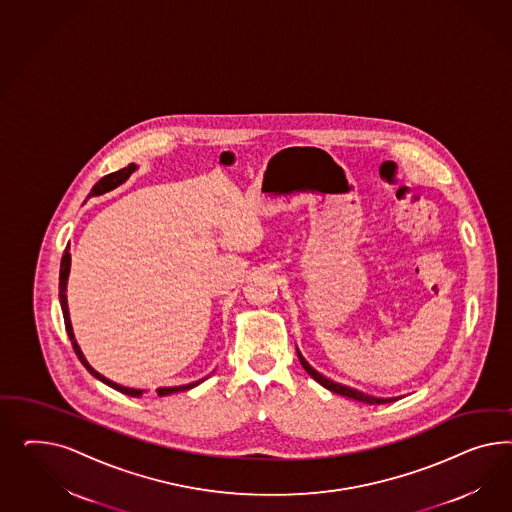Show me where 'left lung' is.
Returning a JSON list of instances; mask_svg holds the SVG:
<instances>
[{"label": "left lung", "instance_id": "obj_1", "mask_svg": "<svg viewBox=\"0 0 512 512\" xmlns=\"http://www.w3.org/2000/svg\"><path fill=\"white\" fill-rule=\"evenodd\" d=\"M296 355H298V360H300V364H302V368L306 370V372L310 373L311 377L319 383V385H323V387L328 388V390H332V392H336V394H340V396H345V398H351V400H357V402L362 403H390L394 402V398H375V396H370V394H366V392H360L357 388L345 387V385H340V383H336V381H332V379H328L325 377L323 373L317 372L313 366H310V362L306 360V358L302 357V353L296 349Z\"/></svg>", "mask_w": 512, "mask_h": 512}]
</instances>
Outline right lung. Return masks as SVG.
Returning <instances> with one entry per match:
<instances>
[{
    "label": "right lung",
    "mask_w": 512,
    "mask_h": 512,
    "mask_svg": "<svg viewBox=\"0 0 512 512\" xmlns=\"http://www.w3.org/2000/svg\"><path fill=\"white\" fill-rule=\"evenodd\" d=\"M137 169V165H127L124 169H120V171L112 172V174H107V176H103L95 186L92 187V193L88 195V197H95V195H103V193H107L110 189H114V187L120 186V184H124L125 180L131 176V172H135ZM69 270H71V253H69V244H67V248L63 251L62 264H60V304H62L63 311V321H65V330H67V334H69V340L73 343V349H75V353H77L78 360L84 364V368L88 370V372L92 373L95 379H99V381H103L105 385H109L110 388H114V390H118V392H122V394H127V396H133V398H139L144 394V390L142 388H133V387H124V385H118V383H114V381H110L107 379L105 375H101L99 372H95L92 366L88 364V360L84 358L82 355V351H80V347H78L77 340H75V334H73V326H71V319H69V308H67V295H65V291H67V278H69ZM206 377H202L199 381H193V383H187V385H180V387H159L157 388V394L159 396H169V394H174V392H182V390H189V388L197 387V385H201L202 381H204Z\"/></svg>",
    "instance_id": "obj_1"
}]
</instances>
